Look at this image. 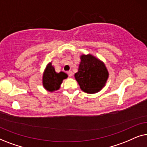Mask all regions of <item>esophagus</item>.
<instances>
[{"mask_svg":"<svg viewBox=\"0 0 147 147\" xmlns=\"http://www.w3.org/2000/svg\"><path fill=\"white\" fill-rule=\"evenodd\" d=\"M67 74H68V75H69V76H70V77L73 76V72H72L71 71H67Z\"/></svg>","mask_w":147,"mask_h":147,"instance_id":"obj_1","label":"esophagus"}]
</instances>
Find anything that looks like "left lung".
<instances>
[{
	"instance_id": "obj_1",
	"label": "left lung",
	"mask_w": 147,
	"mask_h": 147,
	"mask_svg": "<svg viewBox=\"0 0 147 147\" xmlns=\"http://www.w3.org/2000/svg\"><path fill=\"white\" fill-rule=\"evenodd\" d=\"M80 59L78 72L74 75L76 81L86 93H97L105 86L109 76L105 64L92 54H82Z\"/></svg>"
}]
</instances>
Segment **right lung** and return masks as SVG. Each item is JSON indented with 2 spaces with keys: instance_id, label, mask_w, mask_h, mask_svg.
<instances>
[{
  "instance_id": "1",
  "label": "right lung",
  "mask_w": 147,
  "mask_h": 147,
  "mask_svg": "<svg viewBox=\"0 0 147 147\" xmlns=\"http://www.w3.org/2000/svg\"><path fill=\"white\" fill-rule=\"evenodd\" d=\"M68 77L65 72L57 73L51 62L47 65L43 74V86L48 92H53L59 90L64 79Z\"/></svg>"
}]
</instances>
